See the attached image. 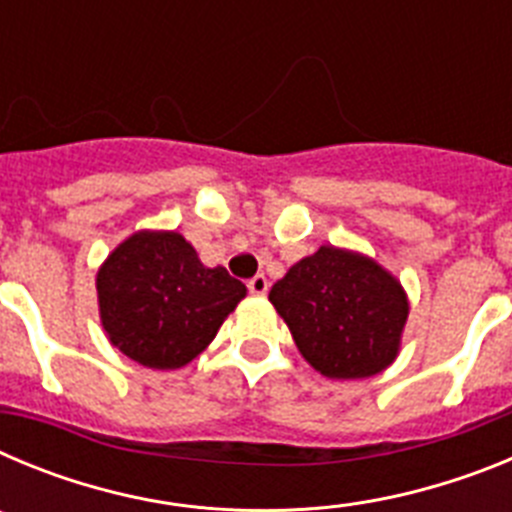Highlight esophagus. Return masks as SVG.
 Returning a JSON list of instances; mask_svg holds the SVG:
<instances>
[{
    "instance_id": "1",
    "label": "esophagus",
    "mask_w": 512,
    "mask_h": 512,
    "mask_svg": "<svg viewBox=\"0 0 512 512\" xmlns=\"http://www.w3.org/2000/svg\"><path fill=\"white\" fill-rule=\"evenodd\" d=\"M248 292L256 297H264L266 292H269V279H266L264 274H256L253 279H248Z\"/></svg>"
}]
</instances>
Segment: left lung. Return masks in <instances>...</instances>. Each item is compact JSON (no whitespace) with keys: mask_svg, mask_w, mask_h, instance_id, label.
Instances as JSON below:
<instances>
[{"mask_svg":"<svg viewBox=\"0 0 512 512\" xmlns=\"http://www.w3.org/2000/svg\"><path fill=\"white\" fill-rule=\"evenodd\" d=\"M302 359L328 379H366L397 359L410 302L400 279L359 251L320 246L269 292Z\"/></svg>","mask_w":512,"mask_h":512,"instance_id":"obj_1","label":"left lung"}]
</instances>
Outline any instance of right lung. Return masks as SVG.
<instances>
[{
	"label": "right lung",
	"instance_id": "obj_1",
	"mask_svg": "<svg viewBox=\"0 0 512 512\" xmlns=\"http://www.w3.org/2000/svg\"><path fill=\"white\" fill-rule=\"evenodd\" d=\"M246 284L205 266L176 230H138L97 271L99 320L112 346L148 369H182L205 351Z\"/></svg>",
	"mask_w": 512,
	"mask_h": 512
}]
</instances>
